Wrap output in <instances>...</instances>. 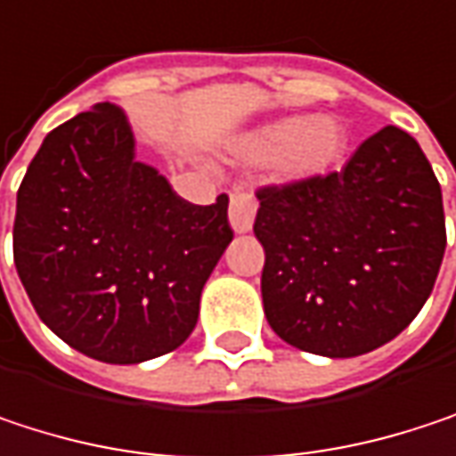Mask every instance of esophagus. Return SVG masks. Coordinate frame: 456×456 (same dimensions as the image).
I'll return each mask as SVG.
<instances>
[{
  "mask_svg": "<svg viewBox=\"0 0 456 456\" xmlns=\"http://www.w3.org/2000/svg\"><path fill=\"white\" fill-rule=\"evenodd\" d=\"M256 219V198L250 192H234L229 200V222L234 232H250Z\"/></svg>",
  "mask_w": 456,
  "mask_h": 456,
  "instance_id": "1",
  "label": "esophagus"
}]
</instances>
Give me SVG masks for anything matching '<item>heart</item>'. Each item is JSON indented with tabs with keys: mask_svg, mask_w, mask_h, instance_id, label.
<instances>
[{
	"mask_svg": "<svg viewBox=\"0 0 456 456\" xmlns=\"http://www.w3.org/2000/svg\"><path fill=\"white\" fill-rule=\"evenodd\" d=\"M248 147L258 158H280L285 176L306 179L340 160L346 150V129L332 116H288L258 129Z\"/></svg>",
	"mask_w": 456,
	"mask_h": 456,
	"instance_id": "1",
	"label": "heart"
}]
</instances>
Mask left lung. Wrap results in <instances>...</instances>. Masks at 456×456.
<instances>
[{
  "mask_svg": "<svg viewBox=\"0 0 456 456\" xmlns=\"http://www.w3.org/2000/svg\"><path fill=\"white\" fill-rule=\"evenodd\" d=\"M264 314L290 346L348 359L394 340L425 306L446 250L441 184L399 126L346 168L258 187Z\"/></svg>",
  "mask_w": 456,
  "mask_h": 456,
  "instance_id": "1",
  "label": "left lung"
}]
</instances>
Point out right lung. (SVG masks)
<instances>
[{
  "label": "right lung",
  "mask_w": 456,
  "mask_h": 456,
  "mask_svg": "<svg viewBox=\"0 0 456 456\" xmlns=\"http://www.w3.org/2000/svg\"><path fill=\"white\" fill-rule=\"evenodd\" d=\"M227 195L179 198L134 160L121 108L100 102L52 129L31 160L12 227L18 277L46 327L108 364L179 348L234 232Z\"/></svg>",
  "instance_id": "obj_1"
}]
</instances>
